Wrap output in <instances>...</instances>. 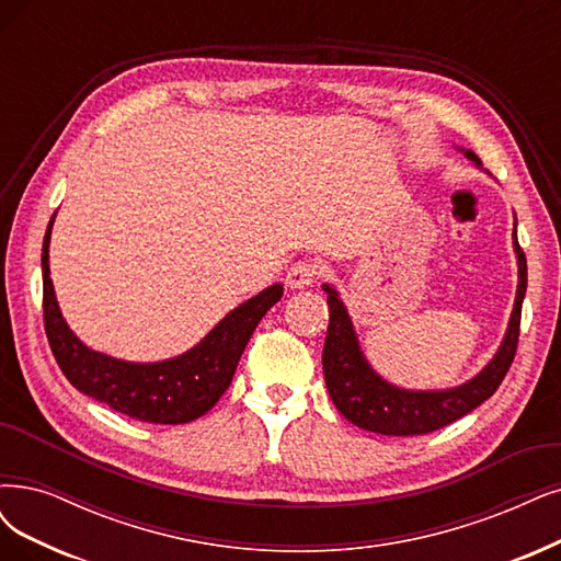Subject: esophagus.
<instances>
[{"label": "esophagus", "instance_id": "34e87169", "mask_svg": "<svg viewBox=\"0 0 561 561\" xmlns=\"http://www.w3.org/2000/svg\"><path fill=\"white\" fill-rule=\"evenodd\" d=\"M321 275V265L317 261H298L286 273V286L307 288L312 286Z\"/></svg>", "mask_w": 561, "mask_h": 561}]
</instances>
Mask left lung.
<instances>
[{
  "instance_id": "8db88e82",
  "label": "left lung",
  "mask_w": 561,
  "mask_h": 561,
  "mask_svg": "<svg viewBox=\"0 0 561 561\" xmlns=\"http://www.w3.org/2000/svg\"><path fill=\"white\" fill-rule=\"evenodd\" d=\"M462 152L476 165H481V159L471 150ZM513 247L517 254V279L520 282H517L515 305L504 342L479 375L448 390H404L383 381L365 360L354 323H351L337 291L333 286L323 284L330 309L323 344V377L330 400L346 421L369 432L388 434V437H413V434H427L446 427L494 396L515 358L523 300L527 291V259L523 247L517 244L515 231Z\"/></svg>"
}]
</instances>
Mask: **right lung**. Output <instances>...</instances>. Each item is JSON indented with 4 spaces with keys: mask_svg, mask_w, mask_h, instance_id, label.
<instances>
[{
    "mask_svg": "<svg viewBox=\"0 0 561 561\" xmlns=\"http://www.w3.org/2000/svg\"><path fill=\"white\" fill-rule=\"evenodd\" d=\"M53 219L44 238V252H41L44 323L53 356L71 386L142 423L180 425L210 411L224 390L231 386L238 360L259 321L282 298V284L267 286L259 296L244 300L194 348L178 358L161 363L117 360L82 344L59 312L48 265Z\"/></svg>",
    "mask_w": 561,
    "mask_h": 561,
    "instance_id": "1",
    "label": "right lung"
}]
</instances>
